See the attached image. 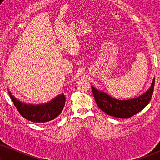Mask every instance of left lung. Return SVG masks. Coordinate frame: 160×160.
I'll return each instance as SVG.
<instances>
[{
	"instance_id": "1",
	"label": "left lung",
	"mask_w": 160,
	"mask_h": 160,
	"mask_svg": "<svg viewBox=\"0 0 160 160\" xmlns=\"http://www.w3.org/2000/svg\"><path fill=\"white\" fill-rule=\"evenodd\" d=\"M155 78L151 88L140 96L128 100H118L110 97L105 92L98 91L91 87L98 107L108 115L120 119H128L144 109L151 101L154 88Z\"/></svg>"
}]
</instances>
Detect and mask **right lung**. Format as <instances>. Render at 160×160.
Here are the masks:
<instances>
[{"label": "right lung", "instance_id": "add662e5", "mask_svg": "<svg viewBox=\"0 0 160 160\" xmlns=\"http://www.w3.org/2000/svg\"><path fill=\"white\" fill-rule=\"evenodd\" d=\"M9 93L19 113L26 119L36 123H43L56 119L62 112L65 104L64 94L56 96L48 103L32 105L18 101L9 91Z\"/></svg>", "mask_w": 160, "mask_h": 160}]
</instances>
